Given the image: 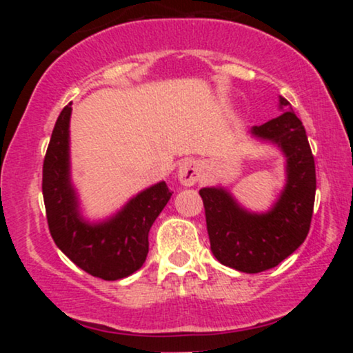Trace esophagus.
<instances>
[{"label":"esophagus","mask_w":353,"mask_h":353,"mask_svg":"<svg viewBox=\"0 0 353 353\" xmlns=\"http://www.w3.org/2000/svg\"><path fill=\"white\" fill-rule=\"evenodd\" d=\"M177 177H179L182 185H194L201 177V165L192 159L182 161L179 169H177Z\"/></svg>","instance_id":"obj_1"}]
</instances>
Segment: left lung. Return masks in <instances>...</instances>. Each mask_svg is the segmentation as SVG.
<instances>
[{
    "label": "left lung",
    "instance_id": "obj_1",
    "mask_svg": "<svg viewBox=\"0 0 353 353\" xmlns=\"http://www.w3.org/2000/svg\"><path fill=\"white\" fill-rule=\"evenodd\" d=\"M282 114L254 125L250 136L274 144L285 157V185L267 212L242 208L222 185L199 190L210 250L221 264L257 274L279 265L305 241L315 201V163L302 121L279 96Z\"/></svg>",
    "mask_w": 353,
    "mask_h": 353
}]
</instances>
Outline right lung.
Here are the masks:
<instances>
[{"mask_svg":"<svg viewBox=\"0 0 353 353\" xmlns=\"http://www.w3.org/2000/svg\"><path fill=\"white\" fill-rule=\"evenodd\" d=\"M71 103L52 129L43 164V197L50 232L59 250L84 272L117 281L139 270L149 252V230L172 192L164 181L141 190L116 214L88 221L71 181Z\"/></svg>","mask_w":353,"mask_h":353,"instance_id":"add662e5","label":"right lung"}]
</instances>
